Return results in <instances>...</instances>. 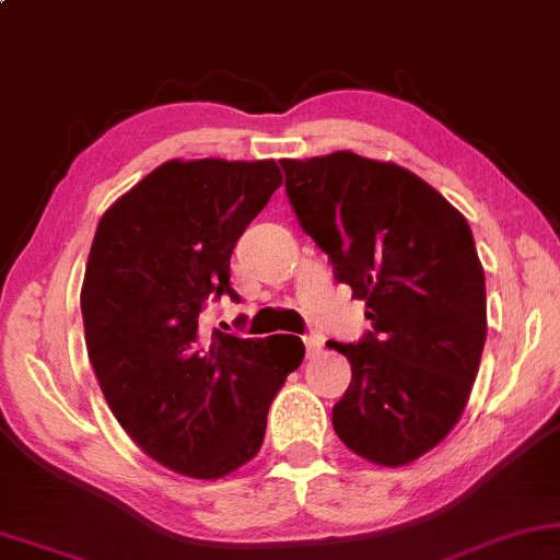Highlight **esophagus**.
Wrapping results in <instances>:
<instances>
[{"mask_svg": "<svg viewBox=\"0 0 560 560\" xmlns=\"http://www.w3.org/2000/svg\"><path fill=\"white\" fill-rule=\"evenodd\" d=\"M304 348H307L310 358H315L319 350H323V340H319V335H304Z\"/></svg>", "mask_w": 560, "mask_h": 560, "instance_id": "esophagus-1", "label": "esophagus"}]
</instances>
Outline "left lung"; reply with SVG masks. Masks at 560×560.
<instances>
[{
  "instance_id": "left-lung-1",
  "label": "left lung",
  "mask_w": 560,
  "mask_h": 560,
  "mask_svg": "<svg viewBox=\"0 0 560 560\" xmlns=\"http://www.w3.org/2000/svg\"><path fill=\"white\" fill-rule=\"evenodd\" d=\"M281 168L302 230L369 307L361 340H327L353 371L332 428L371 464H412L453 430L479 374L487 287L471 228L397 163L338 151Z\"/></svg>"
}]
</instances>
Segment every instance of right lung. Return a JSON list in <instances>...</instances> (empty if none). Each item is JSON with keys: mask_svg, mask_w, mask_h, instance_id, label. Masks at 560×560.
<instances>
[{"mask_svg": "<svg viewBox=\"0 0 560 560\" xmlns=\"http://www.w3.org/2000/svg\"><path fill=\"white\" fill-rule=\"evenodd\" d=\"M281 186L273 161H166L102 214L81 317L89 361L125 432L161 466L220 479L256 456L268 407L300 366L296 335L205 330L237 237Z\"/></svg>", "mask_w": 560, "mask_h": 560, "instance_id": "1", "label": "right lung"}]
</instances>
